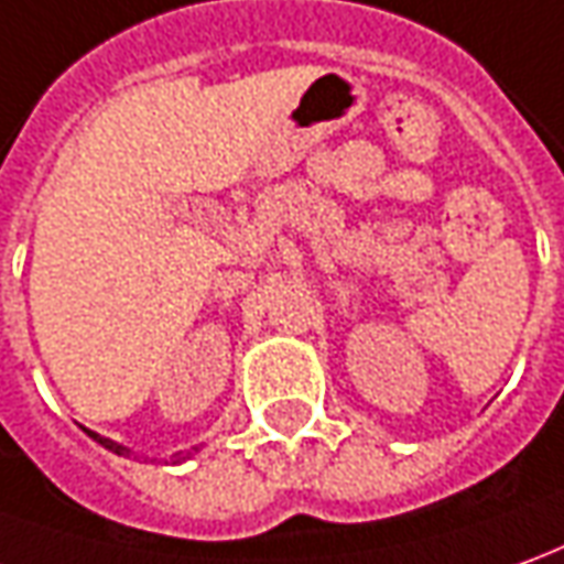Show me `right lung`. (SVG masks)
Returning a JSON list of instances; mask_svg holds the SVG:
<instances>
[{"mask_svg":"<svg viewBox=\"0 0 564 564\" xmlns=\"http://www.w3.org/2000/svg\"><path fill=\"white\" fill-rule=\"evenodd\" d=\"M85 433H88V436L95 438V442H100V445H104V448H107V452H112V454H122V457H126L128 454V448L126 445H119V442H112V438H104V436H97V433H91V430H85ZM193 452H199V448H193ZM193 452H177L174 454V464H181V460H186V457H189V454Z\"/></svg>","mask_w":564,"mask_h":564,"instance_id":"obj_1","label":"right lung"}]
</instances>
